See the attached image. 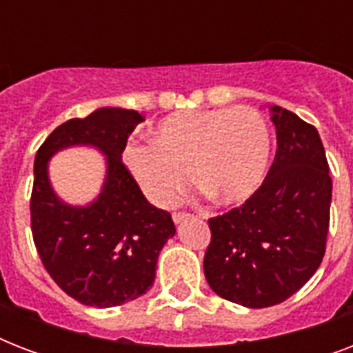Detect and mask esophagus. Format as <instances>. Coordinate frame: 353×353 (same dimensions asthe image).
I'll return each mask as SVG.
<instances>
[{"label":"esophagus","mask_w":353,"mask_h":353,"mask_svg":"<svg viewBox=\"0 0 353 353\" xmlns=\"http://www.w3.org/2000/svg\"><path fill=\"white\" fill-rule=\"evenodd\" d=\"M188 218H190V214H187V212H174V214H172L174 223H181V221L188 220Z\"/></svg>","instance_id":"obj_1"}]
</instances>
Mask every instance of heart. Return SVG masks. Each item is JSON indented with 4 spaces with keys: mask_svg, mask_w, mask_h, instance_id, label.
Here are the masks:
<instances>
[{
    "mask_svg": "<svg viewBox=\"0 0 353 353\" xmlns=\"http://www.w3.org/2000/svg\"><path fill=\"white\" fill-rule=\"evenodd\" d=\"M152 143L130 146L124 159L157 207L176 203L190 170L218 203H243L262 185L271 152L268 124L251 108L176 113L159 122Z\"/></svg>",
    "mask_w": 353,
    "mask_h": 353,
    "instance_id": "b5f03b06",
    "label": "heart"
}]
</instances>
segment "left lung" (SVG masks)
Returning a JSON list of instances; mask_svg holds the SVG:
<instances>
[{"label": "left lung", "instance_id": "left-lung-1", "mask_svg": "<svg viewBox=\"0 0 353 353\" xmlns=\"http://www.w3.org/2000/svg\"><path fill=\"white\" fill-rule=\"evenodd\" d=\"M276 155L245 203L210 218L205 279L216 295L245 307L284 302L323 262L332 177L315 126L271 106Z\"/></svg>", "mask_w": 353, "mask_h": 353}]
</instances>
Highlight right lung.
I'll return each mask as SVG.
<instances>
[{
	"mask_svg": "<svg viewBox=\"0 0 353 353\" xmlns=\"http://www.w3.org/2000/svg\"><path fill=\"white\" fill-rule=\"evenodd\" d=\"M144 117L135 110L101 108L63 122L34 159L30 227L51 279L85 306L112 307L152 288L157 258L176 234L170 212L148 203L124 163L128 137ZM69 145H95L107 155V177L95 202L68 205L48 181V159Z\"/></svg>",
	"mask_w": 353,
	"mask_h": 353,
	"instance_id": "add662e5",
	"label": "right lung"
}]
</instances>
